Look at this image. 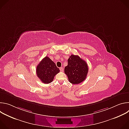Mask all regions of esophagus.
<instances>
[{
	"mask_svg": "<svg viewBox=\"0 0 129 129\" xmlns=\"http://www.w3.org/2000/svg\"><path fill=\"white\" fill-rule=\"evenodd\" d=\"M60 71H61V72H63L64 69H63V67H60Z\"/></svg>",
	"mask_w": 129,
	"mask_h": 129,
	"instance_id": "obj_1",
	"label": "esophagus"
}]
</instances>
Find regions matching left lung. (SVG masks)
Wrapping results in <instances>:
<instances>
[{"mask_svg":"<svg viewBox=\"0 0 129 129\" xmlns=\"http://www.w3.org/2000/svg\"><path fill=\"white\" fill-rule=\"evenodd\" d=\"M88 71L87 63L79 56L71 55L68 59V65L65 67L64 72L68 81L73 84H79L86 78Z\"/></svg>","mask_w":129,"mask_h":129,"instance_id":"obj_1","label":"left lung"}]
</instances>
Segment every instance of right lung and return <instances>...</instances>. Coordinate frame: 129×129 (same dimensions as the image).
<instances>
[{
    "mask_svg": "<svg viewBox=\"0 0 129 129\" xmlns=\"http://www.w3.org/2000/svg\"><path fill=\"white\" fill-rule=\"evenodd\" d=\"M60 72V69L49 58L45 57L37 66V77L44 84L52 82L55 75Z\"/></svg>",
    "mask_w": 129,
    "mask_h": 129,
    "instance_id": "obj_1",
    "label": "right lung"
}]
</instances>
